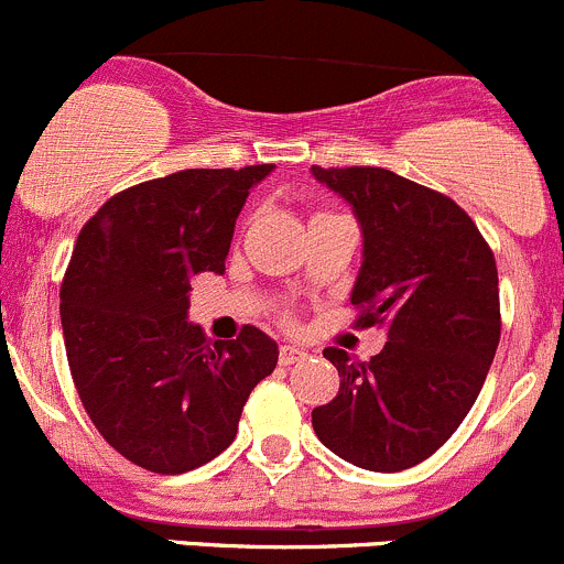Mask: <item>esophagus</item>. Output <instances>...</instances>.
Segmentation results:
<instances>
[{"label":"esophagus","mask_w":564,"mask_h":564,"mask_svg":"<svg viewBox=\"0 0 564 564\" xmlns=\"http://www.w3.org/2000/svg\"><path fill=\"white\" fill-rule=\"evenodd\" d=\"M301 359H306V350L299 348V345H282L280 348V365L290 367Z\"/></svg>","instance_id":"1"}]
</instances>
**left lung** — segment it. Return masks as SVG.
<instances>
[{"label": "left lung", "instance_id": "1", "mask_svg": "<svg viewBox=\"0 0 564 564\" xmlns=\"http://www.w3.org/2000/svg\"><path fill=\"white\" fill-rule=\"evenodd\" d=\"M354 208L365 254L350 290L359 326L387 328L370 361L339 348V392L312 411L317 438L367 471L431 458L471 411L501 334L499 274L458 203L381 166H312Z\"/></svg>", "mask_w": 564, "mask_h": 564}]
</instances>
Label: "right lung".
Here are the masks:
<instances>
[{
	"label": "right lung",
	"mask_w": 564,
	"mask_h": 564,
	"mask_svg": "<svg viewBox=\"0 0 564 564\" xmlns=\"http://www.w3.org/2000/svg\"><path fill=\"white\" fill-rule=\"evenodd\" d=\"M274 164L181 170L115 194L82 227L59 290L65 350L85 411L131 464L183 474L225 453L280 348L243 326L188 323L192 276L225 274L249 188Z\"/></svg>",
	"instance_id": "right-lung-1"
}]
</instances>
